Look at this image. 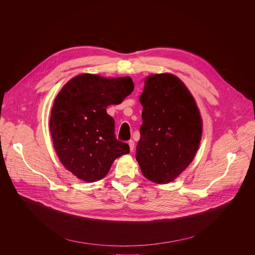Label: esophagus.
I'll list each match as a JSON object with an SVG mask.
<instances>
[{
    "mask_svg": "<svg viewBox=\"0 0 255 255\" xmlns=\"http://www.w3.org/2000/svg\"><path fill=\"white\" fill-rule=\"evenodd\" d=\"M128 145H129V150H130V151H133V148H134V142H133V140H129V141H128Z\"/></svg>",
    "mask_w": 255,
    "mask_h": 255,
    "instance_id": "1",
    "label": "esophagus"
}]
</instances>
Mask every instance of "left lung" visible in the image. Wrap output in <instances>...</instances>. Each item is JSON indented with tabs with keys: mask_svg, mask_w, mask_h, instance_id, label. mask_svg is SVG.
<instances>
[{
	"mask_svg": "<svg viewBox=\"0 0 255 255\" xmlns=\"http://www.w3.org/2000/svg\"><path fill=\"white\" fill-rule=\"evenodd\" d=\"M139 101L142 109L136 160L151 182L174 181L193 160L202 135L194 98L176 75H149Z\"/></svg>",
	"mask_w": 255,
	"mask_h": 255,
	"instance_id": "8db88e82",
	"label": "left lung"
}]
</instances>
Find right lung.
I'll list each match as a JSON object with an SVG mask.
<instances>
[{
  "mask_svg": "<svg viewBox=\"0 0 255 255\" xmlns=\"http://www.w3.org/2000/svg\"><path fill=\"white\" fill-rule=\"evenodd\" d=\"M133 88L129 76L106 78L82 73L57 95L50 131L60 161L76 178L99 181L118 157L129 153L128 144L116 138L115 121L106 108L121 104Z\"/></svg>",
  "mask_w": 255,
  "mask_h": 255,
  "instance_id": "1",
  "label": "right lung"
}]
</instances>
